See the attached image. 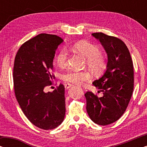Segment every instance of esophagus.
Returning a JSON list of instances; mask_svg holds the SVG:
<instances>
[{
  "label": "esophagus",
  "instance_id": "obj_1",
  "mask_svg": "<svg viewBox=\"0 0 147 147\" xmlns=\"http://www.w3.org/2000/svg\"><path fill=\"white\" fill-rule=\"evenodd\" d=\"M72 85L71 84H69V83H67V84H65V89H69V88L71 87Z\"/></svg>",
  "mask_w": 147,
  "mask_h": 147
}]
</instances>
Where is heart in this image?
I'll return each instance as SVG.
<instances>
[{"label":"heart","instance_id":"heart-1","mask_svg":"<svg viewBox=\"0 0 147 147\" xmlns=\"http://www.w3.org/2000/svg\"><path fill=\"white\" fill-rule=\"evenodd\" d=\"M72 50L81 55L86 59V63L90 69L96 73L100 72L106 66V58L100 53L98 46L87 41H81L76 43L72 47ZM68 58V53L65 49L60 50L56 56V61L58 65L63 67L66 65ZM91 78V75L88 71H79L69 69L61 75V79L64 81L82 85L84 82L88 81Z\"/></svg>","mask_w":147,"mask_h":147}]
</instances>
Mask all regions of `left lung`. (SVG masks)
I'll return each instance as SVG.
<instances>
[{
    "label": "left lung",
    "instance_id": "obj_1",
    "mask_svg": "<svg viewBox=\"0 0 147 147\" xmlns=\"http://www.w3.org/2000/svg\"><path fill=\"white\" fill-rule=\"evenodd\" d=\"M92 35L104 47L108 62L103 76L92 83L102 97L86 92V110L94 123L105 126L119 119L127 108L134 88L133 63L122 40L102 33Z\"/></svg>",
    "mask_w": 147,
    "mask_h": 147
}]
</instances>
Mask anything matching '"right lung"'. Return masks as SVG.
<instances>
[{"mask_svg": "<svg viewBox=\"0 0 147 147\" xmlns=\"http://www.w3.org/2000/svg\"><path fill=\"white\" fill-rule=\"evenodd\" d=\"M63 40L55 35L42 33L21 46L13 68L15 96L30 122L43 130L57 128L65 114V88L59 84L53 92L44 88L52 84L56 49Z\"/></svg>", "mask_w": 147, "mask_h": 147, "instance_id": "obj_1", "label": "right lung"}]
</instances>
